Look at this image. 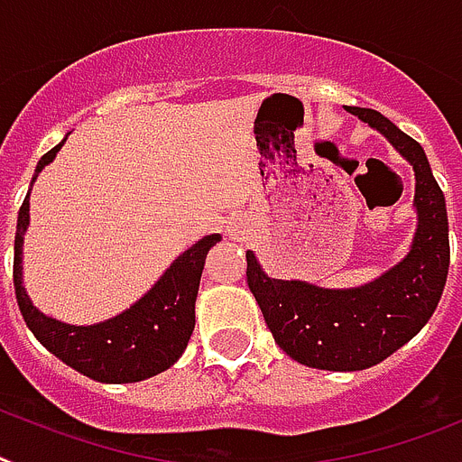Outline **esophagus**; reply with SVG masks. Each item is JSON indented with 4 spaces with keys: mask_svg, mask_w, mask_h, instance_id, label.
Listing matches in <instances>:
<instances>
[{
    "mask_svg": "<svg viewBox=\"0 0 462 462\" xmlns=\"http://www.w3.org/2000/svg\"><path fill=\"white\" fill-rule=\"evenodd\" d=\"M228 234H231V236H238V228H236V226H228Z\"/></svg>",
    "mask_w": 462,
    "mask_h": 462,
    "instance_id": "1",
    "label": "esophagus"
}]
</instances>
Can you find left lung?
<instances>
[{
	"label": "left lung",
	"instance_id": "obj_1",
	"mask_svg": "<svg viewBox=\"0 0 462 462\" xmlns=\"http://www.w3.org/2000/svg\"><path fill=\"white\" fill-rule=\"evenodd\" d=\"M409 160L415 171V228L411 253L371 283L346 291L307 281L269 278L247 250V288L276 345L297 364L321 371H364L420 333L444 292L448 273V217L422 146L384 116L346 106Z\"/></svg>",
	"mask_w": 462,
	"mask_h": 462
}]
</instances>
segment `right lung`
Listing matches in <instances>:
<instances>
[{"instance_id": "add662e5", "label": "right lung", "mask_w": 462, "mask_h": 462, "mask_svg": "<svg viewBox=\"0 0 462 462\" xmlns=\"http://www.w3.org/2000/svg\"><path fill=\"white\" fill-rule=\"evenodd\" d=\"M66 139L42 155L32 181L49 165ZM30 224V190L18 209L16 243H14V288L21 314L32 335L66 365L97 383H139L167 371L184 354L196 326V297L205 257L222 238L205 236L179 254L158 283L122 314L94 326H70L32 307L23 288V236Z\"/></svg>"}]
</instances>
